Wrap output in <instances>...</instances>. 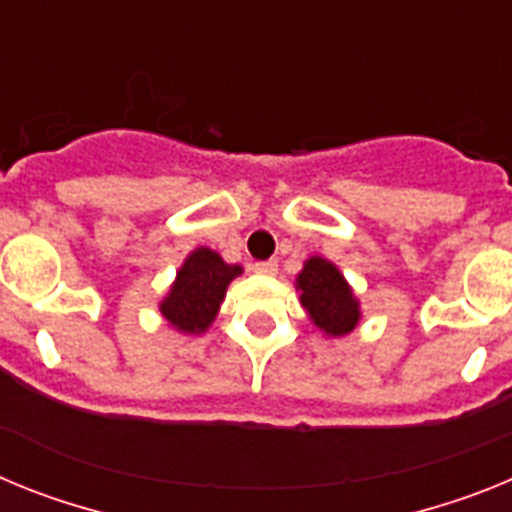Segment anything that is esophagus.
Here are the masks:
<instances>
[{
    "label": "esophagus",
    "instance_id": "obj_1",
    "mask_svg": "<svg viewBox=\"0 0 512 512\" xmlns=\"http://www.w3.org/2000/svg\"><path fill=\"white\" fill-rule=\"evenodd\" d=\"M277 269V261H259V264H253V271H256V274H264V277H274Z\"/></svg>",
    "mask_w": 512,
    "mask_h": 512
}]
</instances>
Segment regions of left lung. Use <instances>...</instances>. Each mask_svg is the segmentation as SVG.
Segmentation results:
<instances>
[{
	"instance_id": "1",
	"label": "left lung",
	"mask_w": 512,
	"mask_h": 512,
	"mask_svg": "<svg viewBox=\"0 0 512 512\" xmlns=\"http://www.w3.org/2000/svg\"><path fill=\"white\" fill-rule=\"evenodd\" d=\"M302 310L315 328L328 338H343L361 323V302L333 261L310 256L297 274Z\"/></svg>"
}]
</instances>
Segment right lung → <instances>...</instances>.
<instances>
[{
	"mask_svg": "<svg viewBox=\"0 0 512 512\" xmlns=\"http://www.w3.org/2000/svg\"><path fill=\"white\" fill-rule=\"evenodd\" d=\"M241 274L243 266L225 264L212 248H194L176 271L164 300L158 302L161 318L184 336H200L215 323L228 284Z\"/></svg>",
	"mask_w": 512,
	"mask_h": 512,
	"instance_id": "right-lung-1",
	"label": "right lung"
}]
</instances>
